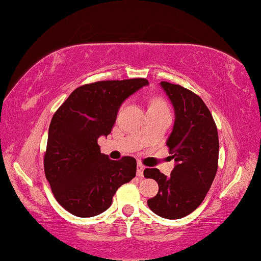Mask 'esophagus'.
<instances>
[{"instance_id":"34e87169","label":"esophagus","mask_w":261,"mask_h":261,"mask_svg":"<svg viewBox=\"0 0 261 261\" xmlns=\"http://www.w3.org/2000/svg\"><path fill=\"white\" fill-rule=\"evenodd\" d=\"M143 171H144V165L138 163V171H136V173H138L139 177H143Z\"/></svg>"}]
</instances>
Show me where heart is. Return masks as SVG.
<instances>
[{
  "instance_id": "b5f03b06",
  "label": "heart",
  "mask_w": 261,
  "mask_h": 261,
  "mask_svg": "<svg viewBox=\"0 0 261 261\" xmlns=\"http://www.w3.org/2000/svg\"><path fill=\"white\" fill-rule=\"evenodd\" d=\"M151 106H156V108H163V109H166L165 104H164V102H162V101H156V102H153V104H152Z\"/></svg>"
}]
</instances>
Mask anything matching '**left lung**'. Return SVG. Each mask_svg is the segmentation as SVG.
Returning a JSON list of instances; mask_svg holds the SVG:
<instances>
[{
    "mask_svg": "<svg viewBox=\"0 0 261 261\" xmlns=\"http://www.w3.org/2000/svg\"><path fill=\"white\" fill-rule=\"evenodd\" d=\"M174 110L172 132L166 141L176 162L170 176L146 169L144 177L159 184V193L148 206L161 217L177 220L194 212L203 201L216 176L219 135L203 100L181 85L161 82Z\"/></svg>",
    "mask_w": 261,
    "mask_h": 261,
    "instance_id": "8db88e82",
    "label": "left lung"
}]
</instances>
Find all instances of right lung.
Here are the masks:
<instances>
[{
  "label": "right lung",
  "instance_id": "1",
  "mask_svg": "<svg viewBox=\"0 0 261 261\" xmlns=\"http://www.w3.org/2000/svg\"><path fill=\"white\" fill-rule=\"evenodd\" d=\"M146 79L100 81L75 89L54 113L44 159L45 176L61 206L79 217L101 214L115 192L136 174V161H112L97 141L108 136L128 97Z\"/></svg>",
  "mask_w": 261,
  "mask_h": 261
}]
</instances>
